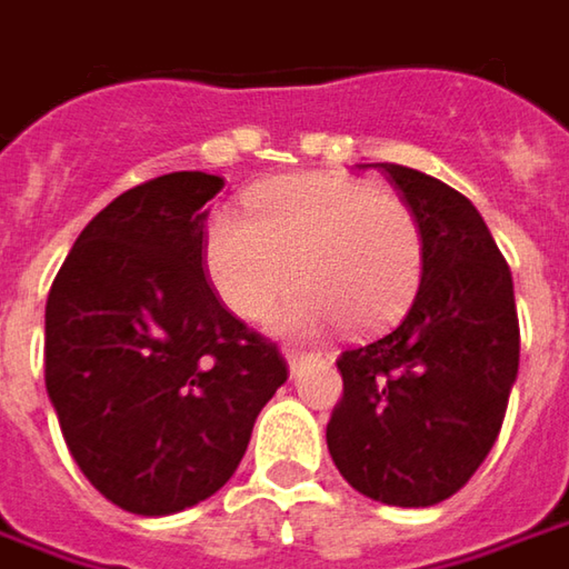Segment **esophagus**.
<instances>
[{
	"label": "esophagus",
	"instance_id": "34e87169",
	"mask_svg": "<svg viewBox=\"0 0 569 569\" xmlns=\"http://www.w3.org/2000/svg\"><path fill=\"white\" fill-rule=\"evenodd\" d=\"M284 358H288V363H291V370H297L303 361H310V358H317V355H310V351H297V348H288L284 351Z\"/></svg>",
	"mask_w": 569,
	"mask_h": 569
}]
</instances>
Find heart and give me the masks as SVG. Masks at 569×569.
<instances>
[{
    "mask_svg": "<svg viewBox=\"0 0 569 569\" xmlns=\"http://www.w3.org/2000/svg\"><path fill=\"white\" fill-rule=\"evenodd\" d=\"M247 211H214L202 233L206 274L230 313L272 317L310 336L341 322L377 332L402 317L425 272V237L402 199L351 173H297L247 192Z\"/></svg>",
    "mask_w": 569,
    "mask_h": 569,
    "instance_id": "1",
    "label": "heart"
}]
</instances>
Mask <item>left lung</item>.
Returning <instances> with one entry per match:
<instances>
[{
    "instance_id": "1",
    "label": "left lung",
    "mask_w": 569,
    "mask_h": 569,
    "mask_svg": "<svg viewBox=\"0 0 569 569\" xmlns=\"http://www.w3.org/2000/svg\"><path fill=\"white\" fill-rule=\"evenodd\" d=\"M425 237L421 288L386 336L339 355L326 443L341 478L389 507H433L466 488L503 427L519 370L513 274L462 192L402 164Z\"/></svg>"
}]
</instances>
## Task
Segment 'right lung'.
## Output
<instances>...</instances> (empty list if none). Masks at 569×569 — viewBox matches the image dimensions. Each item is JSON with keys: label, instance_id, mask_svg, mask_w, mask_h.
Listing matches in <instances>:
<instances>
[{"label": "right lung", "instance_id": "obj_1", "mask_svg": "<svg viewBox=\"0 0 569 569\" xmlns=\"http://www.w3.org/2000/svg\"><path fill=\"white\" fill-rule=\"evenodd\" d=\"M221 189L202 170L126 189L78 233L47 297L43 377L66 447L129 513H180L224 488L288 380L278 345L208 284L206 202Z\"/></svg>", "mask_w": 569, "mask_h": 569}]
</instances>
